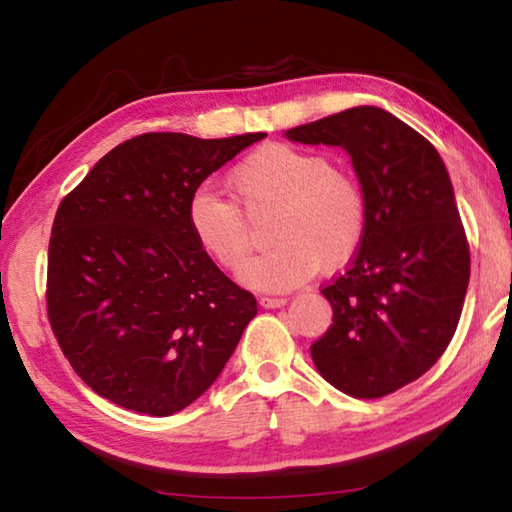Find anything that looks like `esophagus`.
<instances>
[{
  "label": "esophagus",
  "mask_w": 512,
  "mask_h": 512,
  "mask_svg": "<svg viewBox=\"0 0 512 512\" xmlns=\"http://www.w3.org/2000/svg\"><path fill=\"white\" fill-rule=\"evenodd\" d=\"M259 305L266 307V309H277V307L287 305V298H280V296H262V298H259Z\"/></svg>",
  "instance_id": "obj_1"
}]
</instances>
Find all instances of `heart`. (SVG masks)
I'll return each instance as SVG.
<instances>
[{"mask_svg": "<svg viewBox=\"0 0 512 512\" xmlns=\"http://www.w3.org/2000/svg\"><path fill=\"white\" fill-rule=\"evenodd\" d=\"M228 185L246 207L277 205L268 232L273 246L239 271L248 289L277 293L298 287L320 266L348 264L366 235L368 210L359 183L318 153L262 146L230 171ZM187 223L216 264L232 271L244 263L250 237L235 201L198 187L187 201Z\"/></svg>", "mask_w": 512, "mask_h": 512, "instance_id": "obj_1", "label": "heart"}]
</instances>
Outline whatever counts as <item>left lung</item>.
I'll use <instances>...</instances> for the list:
<instances>
[{
	"instance_id": "obj_1",
	"label": "left lung",
	"mask_w": 512,
	"mask_h": 512,
	"mask_svg": "<svg viewBox=\"0 0 512 512\" xmlns=\"http://www.w3.org/2000/svg\"><path fill=\"white\" fill-rule=\"evenodd\" d=\"M291 142L341 146L366 196V235L323 296L332 325L311 345L329 384L384 397L447 350L470 282V246L438 151L391 112L357 106L289 128Z\"/></svg>"
}]
</instances>
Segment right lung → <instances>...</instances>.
Instances as JSON below:
<instances>
[{"label": "right lung", "instance_id": "add662e5", "mask_svg": "<svg viewBox=\"0 0 512 512\" xmlns=\"http://www.w3.org/2000/svg\"><path fill=\"white\" fill-rule=\"evenodd\" d=\"M264 137L137 135L63 198L49 239L47 314L60 350L97 395L162 418L221 375L257 300L196 244L187 201Z\"/></svg>", "mask_w": 512, "mask_h": 512}]
</instances>
